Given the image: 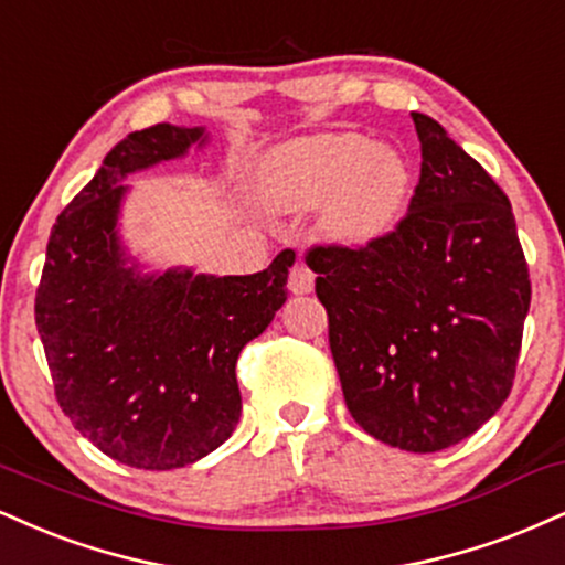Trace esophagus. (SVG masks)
Instances as JSON below:
<instances>
[{
  "label": "esophagus",
  "instance_id": "1",
  "mask_svg": "<svg viewBox=\"0 0 565 565\" xmlns=\"http://www.w3.org/2000/svg\"><path fill=\"white\" fill-rule=\"evenodd\" d=\"M312 281H316V276H312V270L308 268L305 263H295L289 270V291L291 295H308L312 291Z\"/></svg>",
  "mask_w": 565,
  "mask_h": 565
}]
</instances>
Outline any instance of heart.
Segmentation results:
<instances>
[{"label":"heart","mask_w":565,"mask_h":565,"mask_svg":"<svg viewBox=\"0 0 565 565\" xmlns=\"http://www.w3.org/2000/svg\"><path fill=\"white\" fill-rule=\"evenodd\" d=\"M265 194L278 210L323 205L334 239H379L403 215L411 171L397 149L355 131L316 134L276 149L265 166Z\"/></svg>","instance_id":"heart-1"}]
</instances>
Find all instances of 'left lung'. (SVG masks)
Here are the masks:
<instances>
[{"mask_svg":"<svg viewBox=\"0 0 565 565\" xmlns=\"http://www.w3.org/2000/svg\"><path fill=\"white\" fill-rule=\"evenodd\" d=\"M407 215L365 247L305 255L344 403L407 452L471 437L511 394L532 281L511 202L429 115Z\"/></svg>","mask_w":565,"mask_h":565,"instance_id":"8db88e82","label":"left lung"}]
</instances>
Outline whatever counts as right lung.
<instances>
[{
    "label": "right lung",
    "mask_w": 565,
    "mask_h": 565,
    "mask_svg": "<svg viewBox=\"0 0 565 565\" xmlns=\"http://www.w3.org/2000/svg\"><path fill=\"white\" fill-rule=\"evenodd\" d=\"M205 139V128L158 124L118 141L57 215L36 289L60 407L94 447L145 471L189 466L231 437L242 413L236 360L287 302L295 263L284 249L253 276H145L128 265L120 181Z\"/></svg>",
    "instance_id": "obj_1"
}]
</instances>
